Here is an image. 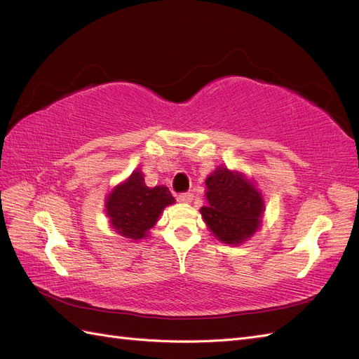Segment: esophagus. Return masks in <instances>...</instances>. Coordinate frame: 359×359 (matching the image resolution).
Returning a JSON list of instances; mask_svg holds the SVG:
<instances>
[{
	"label": "esophagus",
	"mask_w": 359,
	"mask_h": 359,
	"mask_svg": "<svg viewBox=\"0 0 359 359\" xmlns=\"http://www.w3.org/2000/svg\"><path fill=\"white\" fill-rule=\"evenodd\" d=\"M178 201L182 203H190L193 201V194L191 193H181L178 196Z\"/></svg>",
	"instance_id": "1"
}]
</instances>
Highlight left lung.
<instances>
[{
  "instance_id": "1",
  "label": "left lung",
  "mask_w": 359,
  "mask_h": 359,
  "mask_svg": "<svg viewBox=\"0 0 359 359\" xmlns=\"http://www.w3.org/2000/svg\"><path fill=\"white\" fill-rule=\"evenodd\" d=\"M206 203L201 214L217 240L238 245L253 236L262 223L265 201L243 172L217 166L205 180Z\"/></svg>"
}]
</instances>
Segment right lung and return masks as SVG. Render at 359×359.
<instances>
[{
    "instance_id": "add662e5",
    "label": "right lung",
    "mask_w": 359,
    "mask_h": 359,
    "mask_svg": "<svg viewBox=\"0 0 359 359\" xmlns=\"http://www.w3.org/2000/svg\"><path fill=\"white\" fill-rule=\"evenodd\" d=\"M172 203H175V198L168 187H148L142 170L136 169L107 194L104 210L118 235L139 241L148 236L163 210Z\"/></svg>"
}]
</instances>
